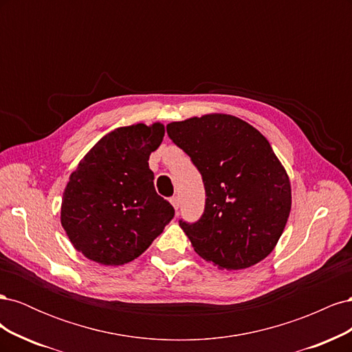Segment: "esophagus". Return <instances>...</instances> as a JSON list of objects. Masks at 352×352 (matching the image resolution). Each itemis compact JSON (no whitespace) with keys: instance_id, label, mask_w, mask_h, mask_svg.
Returning a JSON list of instances; mask_svg holds the SVG:
<instances>
[{"instance_id":"esophagus-1","label":"esophagus","mask_w":352,"mask_h":352,"mask_svg":"<svg viewBox=\"0 0 352 352\" xmlns=\"http://www.w3.org/2000/svg\"><path fill=\"white\" fill-rule=\"evenodd\" d=\"M170 202H172V206H173V207H175V210L177 211V210H179V207H180V198H179L177 195H175V197L170 198Z\"/></svg>"}]
</instances>
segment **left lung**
Segmentation results:
<instances>
[{"instance_id":"obj_1","label":"left lung","mask_w":352,"mask_h":352,"mask_svg":"<svg viewBox=\"0 0 352 352\" xmlns=\"http://www.w3.org/2000/svg\"><path fill=\"white\" fill-rule=\"evenodd\" d=\"M166 129L190 157L206 189L199 220H179L195 252L228 270L267 257L291 211L289 177L269 141L229 114L192 117Z\"/></svg>"}]
</instances>
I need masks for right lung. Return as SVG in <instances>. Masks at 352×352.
<instances>
[{"mask_svg":"<svg viewBox=\"0 0 352 352\" xmlns=\"http://www.w3.org/2000/svg\"><path fill=\"white\" fill-rule=\"evenodd\" d=\"M164 126L117 127L102 136L70 175L61 202V225L73 247L104 265L135 260L150 247L175 208L154 188L150 154Z\"/></svg>","mask_w":352,"mask_h":352,"instance_id":"obj_1","label":"right lung"}]
</instances>
